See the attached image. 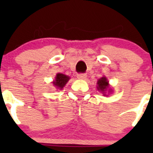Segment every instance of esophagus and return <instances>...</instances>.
<instances>
[{
    "label": "esophagus",
    "mask_w": 153,
    "mask_h": 153,
    "mask_svg": "<svg viewBox=\"0 0 153 153\" xmlns=\"http://www.w3.org/2000/svg\"><path fill=\"white\" fill-rule=\"evenodd\" d=\"M86 74H77V78L79 79H85L86 78Z\"/></svg>",
    "instance_id": "1"
}]
</instances>
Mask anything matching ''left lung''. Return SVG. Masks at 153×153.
<instances>
[{"label":"left lung","mask_w":153,"mask_h":153,"mask_svg":"<svg viewBox=\"0 0 153 153\" xmlns=\"http://www.w3.org/2000/svg\"><path fill=\"white\" fill-rule=\"evenodd\" d=\"M97 84H98L97 89H98L99 90L102 91V92L105 91V90H106V88H108V85H109V84H108L107 79H106L105 76H103V77L100 78V79H99ZM105 96H106V95H105Z\"/></svg>","instance_id":"obj_1"}]
</instances>
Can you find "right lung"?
<instances>
[{
    "label": "right lung",
    "instance_id": "right-lung-1",
    "mask_svg": "<svg viewBox=\"0 0 153 153\" xmlns=\"http://www.w3.org/2000/svg\"><path fill=\"white\" fill-rule=\"evenodd\" d=\"M69 79H70V77L64 75V74H56V79H55V80L53 81V83L54 86H56V88L62 89L65 86V84L67 83Z\"/></svg>",
    "mask_w": 153,
    "mask_h": 153
}]
</instances>
